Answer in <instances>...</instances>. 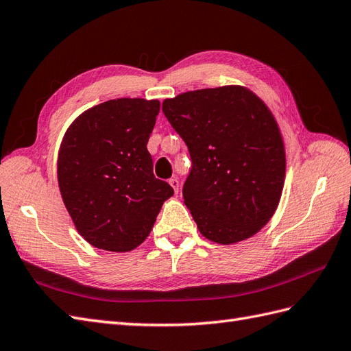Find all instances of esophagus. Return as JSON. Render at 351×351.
Wrapping results in <instances>:
<instances>
[{
    "label": "esophagus",
    "instance_id": "esophagus-1",
    "mask_svg": "<svg viewBox=\"0 0 351 351\" xmlns=\"http://www.w3.org/2000/svg\"><path fill=\"white\" fill-rule=\"evenodd\" d=\"M169 184H170V186L173 188V191L178 194V193H179V181H178V178L169 179Z\"/></svg>",
    "mask_w": 351,
    "mask_h": 351
}]
</instances>
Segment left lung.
Masks as SVG:
<instances>
[{
    "mask_svg": "<svg viewBox=\"0 0 351 351\" xmlns=\"http://www.w3.org/2000/svg\"><path fill=\"white\" fill-rule=\"evenodd\" d=\"M163 110L193 160L182 188L200 234L218 245L255 236L280 202L286 154L261 97L231 84L165 99Z\"/></svg>",
    "mask_w": 351,
    "mask_h": 351,
    "instance_id": "8db88e82",
    "label": "left lung"
}]
</instances>
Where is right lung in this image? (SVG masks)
Returning <instances> with one entry per match:
<instances>
[{"label":"right lung","instance_id":"1","mask_svg":"<svg viewBox=\"0 0 351 351\" xmlns=\"http://www.w3.org/2000/svg\"><path fill=\"white\" fill-rule=\"evenodd\" d=\"M158 111L157 99H112L80 114L60 142L62 200L80 236L97 249H136L173 195L152 173L147 149Z\"/></svg>","mask_w":351,"mask_h":351}]
</instances>
